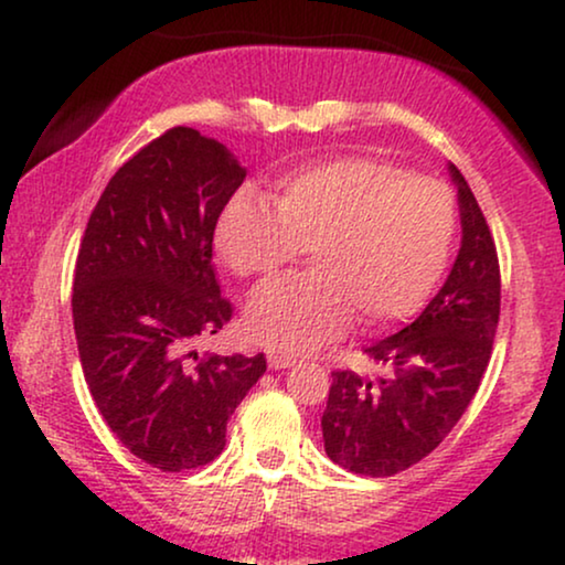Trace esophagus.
Wrapping results in <instances>:
<instances>
[{
	"mask_svg": "<svg viewBox=\"0 0 565 565\" xmlns=\"http://www.w3.org/2000/svg\"><path fill=\"white\" fill-rule=\"evenodd\" d=\"M267 362H269V367H273V370H285V367H290L292 362H296V358H292V354H277V352H273L267 358Z\"/></svg>",
	"mask_w": 565,
	"mask_h": 565,
	"instance_id": "1",
	"label": "esophagus"
}]
</instances>
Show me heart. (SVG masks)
Returning <instances> with one entry per match:
<instances>
[{
    "instance_id": "1",
    "label": "heart",
    "mask_w": 565,
    "mask_h": 565,
    "mask_svg": "<svg viewBox=\"0 0 565 565\" xmlns=\"http://www.w3.org/2000/svg\"><path fill=\"white\" fill-rule=\"evenodd\" d=\"M458 207L450 188L373 157L329 159L285 174L275 207L236 192L215 226V252L238 277H277L303 252L311 273L269 282L246 306L254 342L306 352L352 316L388 329L419 311L450 259Z\"/></svg>"
}]
</instances>
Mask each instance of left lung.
<instances>
[{
    "mask_svg": "<svg viewBox=\"0 0 565 565\" xmlns=\"http://www.w3.org/2000/svg\"><path fill=\"white\" fill-rule=\"evenodd\" d=\"M450 174L462 244L443 290L414 323L367 347L385 375L331 373L323 447L352 473L396 476L427 458L466 414L489 367L501 311L497 244L466 177L455 164Z\"/></svg>",
    "mask_w": 565,
    "mask_h": 565,
    "instance_id": "obj_1",
    "label": "left lung"
}]
</instances>
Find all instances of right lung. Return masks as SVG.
<instances>
[{
    "label": "right lung",
    "mask_w": 565,
    "mask_h": 565,
    "mask_svg": "<svg viewBox=\"0 0 565 565\" xmlns=\"http://www.w3.org/2000/svg\"><path fill=\"white\" fill-rule=\"evenodd\" d=\"M246 169L195 128H169L107 182L74 269V334L84 381L113 435L161 473L218 458L234 408L265 375V354L192 344L231 321L213 234Z\"/></svg>",
    "instance_id": "1"
}]
</instances>
